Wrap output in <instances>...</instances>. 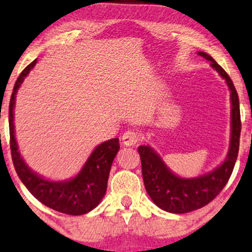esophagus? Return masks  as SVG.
Returning <instances> with one entry per match:
<instances>
[{
	"instance_id": "esophagus-1",
	"label": "esophagus",
	"mask_w": 252,
	"mask_h": 252,
	"mask_svg": "<svg viewBox=\"0 0 252 252\" xmlns=\"http://www.w3.org/2000/svg\"><path fill=\"white\" fill-rule=\"evenodd\" d=\"M139 140V135L138 132L135 131V130H128L123 133L122 136V143L123 145L126 146H132Z\"/></svg>"
}]
</instances>
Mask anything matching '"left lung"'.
<instances>
[{
  "label": "left lung",
  "mask_w": 252,
  "mask_h": 252,
  "mask_svg": "<svg viewBox=\"0 0 252 252\" xmlns=\"http://www.w3.org/2000/svg\"><path fill=\"white\" fill-rule=\"evenodd\" d=\"M211 62L213 69L226 80L230 91L231 122L230 143L226 159L220 166L205 175L184 179L170 170L161 157L149 145L138 147L142 160V173L145 189L158 207L170 213H188L205 206L216 198L226 186L233 173L240 147L241 115L239 95L227 72L214 61L212 56L198 52Z\"/></svg>",
  "instance_id": "8db88e82"
}]
</instances>
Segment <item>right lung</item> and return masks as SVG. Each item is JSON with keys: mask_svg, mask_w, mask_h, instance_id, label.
I'll list each match as a JSON object with an SVG mask.
<instances>
[{"mask_svg": "<svg viewBox=\"0 0 252 252\" xmlns=\"http://www.w3.org/2000/svg\"><path fill=\"white\" fill-rule=\"evenodd\" d=\"M36 60L23 70L16 80L9 106L10 149L16 173L28 190L43 205L58 212L80 216L99 205L105 196L107 182L114 158L120 150L119 138H113L100 144L73 179L66 181H49L41 177L28 167L21 157L15 138L13 107L19 86L35 65Z\"/></svg>", "mask_w": 252, "mask_h": 252, "instance_id": "right-lung-1", "label": "right lung"}]
</instances>
